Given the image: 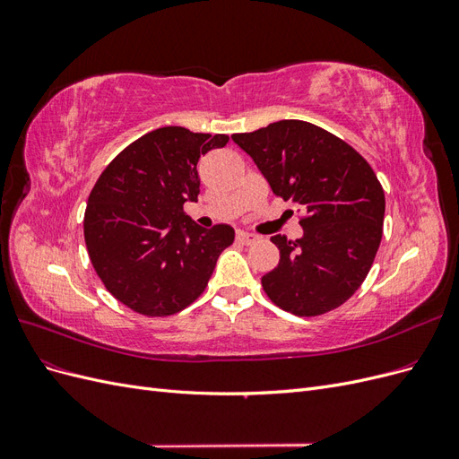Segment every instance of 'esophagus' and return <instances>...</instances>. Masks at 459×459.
Instances as JSON below:
<instances>
[{"label":"esophagus","mask_w":459,"mask_h":459,"mask_svg":"<svg viewBox=\"0 0 459 459\" xmlns=\"http://www.w3.org/2000/svg\"><path fill=\"white\" fill-rule=\"evenodd\" d=\"M258 238L255 233H248V231H238V241H241V243H247V245H251V243H255Z\"/></svg>","instance_id":"obj_1"}]
</instances>
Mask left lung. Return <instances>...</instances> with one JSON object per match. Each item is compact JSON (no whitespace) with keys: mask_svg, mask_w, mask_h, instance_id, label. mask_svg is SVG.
<instances>
[{"mask_svg":"<svg viewBox=\"0 0 459 459\" xmlns=\"http://www.w3.org/2000/svg\"><path fill=\"white\" fill-rule=\"evenodd\" d=\"M231 140L255 160L273 195L307 212L295 243L272 238L280 264L262 277L266 295L295 316L341 307L366 280L383 238L385 193L371 166L304 120H280Z\"/></svg>","mask_w":459,"mask_h":459,"instance_id":"left-lung-1","label":"left lung"}]
</instances>
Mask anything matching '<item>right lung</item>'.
<instances>
[{
	"label": "right lung",
	"mask_w": 459,
	"mask_h": 459,
	"mask_svg": "<svg viewBox=\"0 0 459 459\" xmlns=\"http://www.w3.org/2000/svg\"><path fill=\"white\" fill-rule=\"evenodd\" d=\"M224 134L166 126L145 134L110 162L93 186L84 238L97 275L122 304L143 316H172L195 300L235 231L197 226V162L224 147Z\"/></svg>",
	"instance_id": "1"
}]
</instances>
